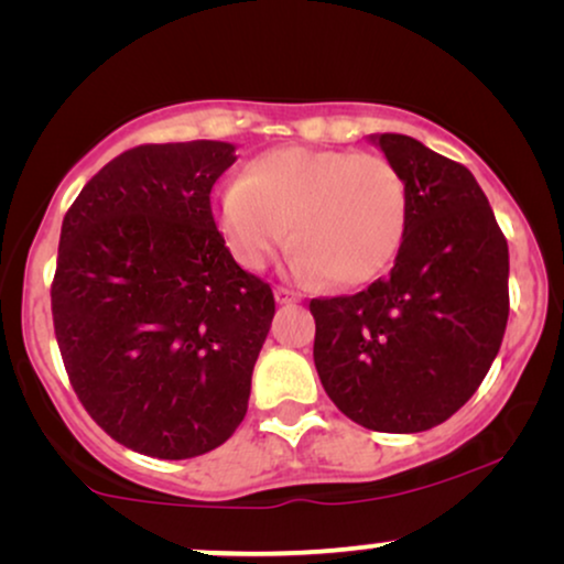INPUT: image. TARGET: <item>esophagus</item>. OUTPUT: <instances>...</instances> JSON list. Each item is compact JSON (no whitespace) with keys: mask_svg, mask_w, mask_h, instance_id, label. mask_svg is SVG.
<instances>
[{"mask_svg":"<svg viewBox=\"0 0 564 564\" xmlns=\"http://www.w3.org/2000/svg\"><path fill=\"white\" fill-rule=\"evenodd\" d=\"M274 297H276V303H280V305L300 303V295H297L295 290H290V288H274Z\"/></svg>","mask_w":564,"mask_h":564,"instance_id":"34e87169","label":"esophagus"}]
</instances>
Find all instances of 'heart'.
Segmentation results:
<instances>
[{
    "instance_id": "b5f03b06",
    "label": "heart",
    "mask_w": 564,
    "mask_h": 564,
    "mask_svg": "<svg viewBox=\"0 0 564 564\" xmlns=\"http://www.w3.org/2000/svg\"><path fill=\"white\" fill-rule=\"evenodd\" d=\"M215 223L238 264L259 272L288 241L292 267L336 288L380 276L403 249L408 189L377 153L284 145L261 153L215 197Z\"/></svg>"
}]
</instances>
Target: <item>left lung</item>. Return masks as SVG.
Here are the masks:
<instances>
[{"label":"left lung","mask_w":564,"mask_h":564,"mask_svg":"<svg viewBox=\"0 0 564 564\" xmlns=\"http://www.w3.org/2000/svg\"><path fill=\"white\" fill-rule=\"evenodd\" d=\"M408 189V230L388 276L311 300L323 390L359 426L419 434L459 411L508 323V243L467 166L400 133H377Z\"/></svg>","instance_id":"1"}]
</instances>
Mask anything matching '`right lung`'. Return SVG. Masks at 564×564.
I'll use <instances>...</instances> for the list:
<instances>
[{"label":"right lung","mask_w":564,"mask_h":564,"mask_svg":"<svg viewBox=\"0 0 564 564\" xmlns=\"http://www.w3.org/2000/svg\"><path fill=\"white\" fill-rule=\"evenodd\" d=\"M234 161L223 141L138 145L61 226L51 311L68 380L99 429L156 459L230 438L274 318L272 288L215 228L210 189Z\"/></svg>","instance_id":"add662e5"}]
</instances>
